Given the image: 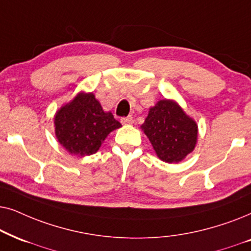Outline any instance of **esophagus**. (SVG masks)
Segmentation results:
<instances>
[{"mask_svg":"<svg viewBox=\"0 0 251 251\" xmlns=\"http://www.w3.org/2000/svg\"><path fill=\"white\" fill-rule=\"evenodd\" d=\"M120 122H122V124H132L134 122V119H133L132 116H127V117H123V118L120 119Z\"/></svg>","mask_w":251,"mask_h":251,"instance_id":"obj_1","label":"esophagus"}]
</instances>
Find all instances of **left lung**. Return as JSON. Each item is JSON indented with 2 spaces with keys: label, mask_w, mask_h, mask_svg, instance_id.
Masks as SVG:
<instances>
[{
  "label": "left lung",
  "mask_w": 251,
  "mask_h": 251,
  "mask_svg": "<svg viewBox=\"0 0 251 251\" xmlns=\"http://www.w3.org/2000/svg\"><path fill=\"white\" fill-rule=\"evenodd\" d=\"M142 129L157 156L166 163H178L193 151L198 140V125L175 102L162 100L153 108Z\"/></svg>",
  "instance_id": "obj_1"
}]
</instances>
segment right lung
<instances>
[{"instance_id":"obj_1","label":"right lung","mask_w":251,"mask_h":251,"mask_svg":"<svg viewBox=\"0 0 251 251\" xmlns=\"http://www.w3.org/2000/svg\"><path fill=\"white\" fill-rule=\"evenodd\" d=\"M122 126L111 112L103 111L95 96L79 94L55 116V132L58 141L70 153L92 155L113 129Z\"/></svg>"}]
</instances>
